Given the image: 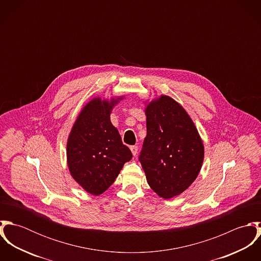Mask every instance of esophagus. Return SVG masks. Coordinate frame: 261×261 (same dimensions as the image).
<instances>
[{
  "label": "esophagus",
  "instance_id": "1",
  "mask_svg": "<svg viewBox=\"0 0 261 261\" xmlns=\"http://www.w3.org/2000/svg\"><path fill=\"white\" fill-rule=\"evenodd\" d=\"M129 149H130L132 152H133V155L136 156L138 154V147L137 146H132Z\"/></svg>",
  "mask_w": 261,
  "mask_h": 261
}]
</instances>
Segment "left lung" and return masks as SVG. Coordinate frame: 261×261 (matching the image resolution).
<instances>
[{
	"mask_svg": "<svg viewBox=\"0 0 261 261\" xmlns=\"http://www.w3.org/2000/svg\"><path fill=\"white\" fill-rule=\"evenodd\" d=\"M146 103L147 137L140 162L151 190L171 199L198 177L204 145L192 118L175 99L161 95Z\"/></svg>",
	"mask_w": 261,
	"mask_h": 261,
	"instance_id": "8db88e82",
	"label": "left lung"
}]
</instances>
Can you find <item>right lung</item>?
Returning a JSON list of instances; mask_svg holds the SVG:
<instances>
[{
	"label": "right lung",
	"instance_id": "1",
	"mask_svg": "<svg viewBox=\"0 0 261 261\" xmlns=\"http://www.w3.org/2000/svg\"><path fill=\"white\" fill-rule=\"evenodd\" d=\"M123 96L94 97L78 114L67 140L70 175L82 189L94 196L106 192L123 165L133 158L111 121L112 109Z\"/></svg>",
	"mask_w": 261,
	"mask_h": 261
}]
</instances>
